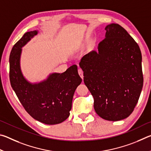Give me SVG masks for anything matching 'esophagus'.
Wrapping results in <instances>:
<instances>
[{
  "label": "esophagus",
  "instance_id": "1",
  "mask_svg": "<svg viewBox=\"0 0 151 151\" xmlns=\"http://www.w3.org/2000/svg\"><path fill=\"white\" fill-rule=\"evenodd\" d=\"M78 73L79 75H80L81 77L82 78H83V70H82L81 68H79L78 69Z\"/></svg>",
  "mask_w": 151,
  "mask_h": 151
}]
</instances>
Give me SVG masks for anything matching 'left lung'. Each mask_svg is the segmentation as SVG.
I'll list each match as a JSON object with an SVG mask.
<instances>
[{
	"instance_id": "left-lung-1",
	"label": "left lung",
	"mask_w": 151,
	"mask_h": 151,
	"mask_svg": "<svg viewBox=\"0 0 151 151\" xmlns=\"http://www.w3.org/2000/svg\"><path fill=\"white\" fill-rule=\"evenodd\" d=\"M99 52L91 51L82 58L84 83L94 98L96 114L117 121L131 114L143 85L140 48L124 28L111 24Z\"/></svg>"
}]
</instances>
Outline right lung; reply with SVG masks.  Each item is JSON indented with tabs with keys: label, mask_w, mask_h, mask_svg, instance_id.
Returning a JSON list of instances; mask_svg holds the SVG:
<instances>
[{
	"label": "right lung",
	"mask_w": 151,
	"mask_h": 151,
	"mask_svg": "<svg viewBox=\"0 0 151 151\" xmlns=\"http://www.w3.org/2000/svg\"><path fill=\"white\" fill-rule=\"evenodd\" d=\"M37 34V30L26 32L12 47L10 82L20 103L33 119L47 124H59L69 116L74 93L82 78L74 65L63 73H52L40 83H29L20 68L21 48Z\"/></svg>",
	"instance_id": "obj_1"
}]
</instances>
